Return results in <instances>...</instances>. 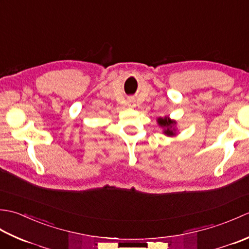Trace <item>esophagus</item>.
Wrapping results in <instances>:
<instances>
[{"label": "esophagus", "instance_id": "obj_1", "mask_svg": "<svg viewBox=\"0 0 249 249\" xmlns=\"http://www.w3.org/2000/svg\"><path fill=\"white\" fill-rule=\"evenodd\" d=\"M128 106H129V107H133V106H134V105H131V104H129Z\"/></svg>", "mask_w": 249, "mask_h": 249}]
</instances>
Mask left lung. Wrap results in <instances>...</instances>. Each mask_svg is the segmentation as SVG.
Instances as JSON below:
<instances>
[{"instance_id":"8db88e82","label":"left lung","mask_w":249,"mask_h":249,"mask_svg":"<svg viewBox=\"0 0 249 249\" xmlns=\"http://www.w3.org/2000/svg\"><path fill=\"white\" fill-rule=\"evenodd\" d=\"M157 124L162 128L163 135L168 137H174L178 135V128H177V121L171 120L169 116H165V118H158Z\"/></svg>"}]
</instances>
